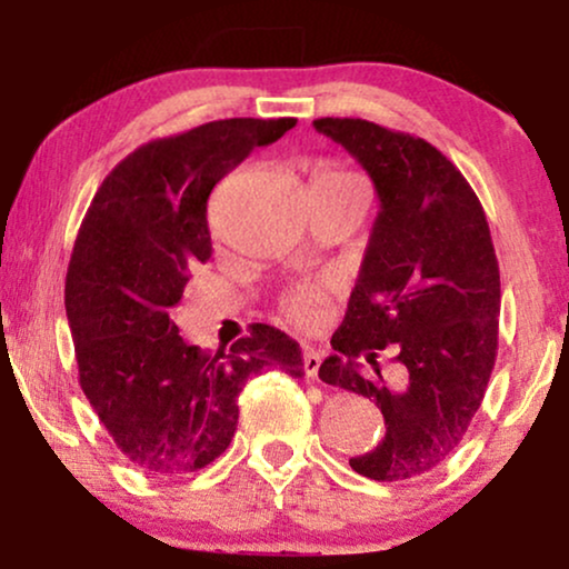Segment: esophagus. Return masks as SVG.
Masks as SVG:
<instances>
[{
	"mask_svg": "<svg viewBox=\"0 0 569 569\" xmlns=\"http://www.w3.org/2000/svg\"><path fill=\"white\" fill-rule=\"evenodd\" d=\"M318 368H321V355H318L313 347L302 349V370H306L308 380L318 378Z\"/></svg>",
	"mask_w": 569,
	"mask_h": 569,
	"instance_id": "esophagus-1",
	"label": "esophagus"
}]
</instances>
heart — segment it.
Returning a JSON list of instances; mask_svg holds the SVG:
<instances>
[{
  "label": "heart",
  "instance_id": "obj_1",
  "mask_svg": "<svg viewBox=\"0 0 569 569\" xmlns=\"http://www.w3.org/2000/svg\"><path fill=\"white\" fill-rule=\"evenodd\" d=\"M318 181H357V178H352L349 173H341V170H323V173L318 176ZM321 302H323L321 290L306 284L287 295L282 300V310L292 323L316 326L318 318H321Z\"/></svg>",
  "mask_w": 569,
  "mask_h": 569
}]
</instances>
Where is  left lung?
Segmentation results:
<instances>
[{"mask_svg": "<svg viewBox=\"0 0 569 569\" xmlns=\"http://www.w3.org/2000/svg\"><path fill=\"white\" fill-rule=\"evenodd\" d=\"M368 170L380 209L318 378L368 396L386 438L349 466L376 481L432 471L469 430L497 357L500 267L477 193L425 139L316 119Z\"/></svg>", "mask_w": 569, "mask_h": 569, "instance_id": "8db88e82", "label": "left lung"}]
</instances>
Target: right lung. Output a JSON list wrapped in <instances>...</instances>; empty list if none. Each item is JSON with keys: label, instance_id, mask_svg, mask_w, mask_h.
I'll return each instance as SVG.
<instances>
[{"label": "right lung", "instance_id": "1", "mask_svg": "<svg viewBox=\"0 0 569 569\" xmlns=\"http://www.w3.org/2000/svg\"><path fill=\"white\" fill-rule=\"evenodd\" d=\"M295 123L224 119L147 142L106 176L84 214L64 287L80 386L144 473L204 469L236 435L248 380L263 368L302 376L300 345L274 326L256 323L217 355L176 326L191 271L212 256L209 193Z\"/></svg>", "mask_w": 569, "mask_h": 569}]
</instances>
